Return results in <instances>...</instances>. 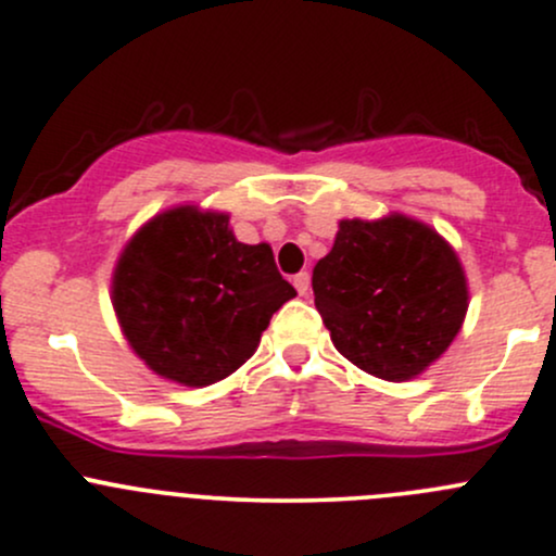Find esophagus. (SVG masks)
Segmentation results:
<instances>
[{
  "instance_id": "obj_1",
  "label": "esophagus",
  "mask_w": 556,
  "mask_h": 556,
  "mask_svg": "<svg viewBox=\"0 0 556 556\" xmlns=\"http://www.w3.org/2000/svg\"><path fill=\"white\" fill-rule=\"evenodd\" d=\"M294 286H296V291H300V294L304 296L309 291V273L304 270V273H296L294 276Z\"/></svg>"
}]
</instances>
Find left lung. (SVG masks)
<instances>
[{"label": "left lung", "mask_w": 556, "mask_h": 556, "mask_svg": "<svg viewBox=\"0 0 556 556\" xmlns=\"http://www.w3.org/2000/svg\"><path fill=\"white\" fill-rule=\"evenodd\" d=\"M333 348L366 374L408 381L451 348L469 307L467 278L443 236L419 219H342L313 270Z\"/></svg>", "instance_id": "1"}]
</instances>
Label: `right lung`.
I'll list each match as a JSON object with an SVG mask.
<instances>
[{
  "mask_svg": "<svg viewBox=\"0 0 556 556\" xmlns=\"http://www.w3.org/2000/svg\"><path fill=\"white\" fill-rule=\"evenodd\" d=\"M113 309L151 371L206 387L254 355L273 313L296 296L267 243H241L223 212L177 206L124 247Z\"/></svg>",
  "mask_w": 556,
  "mask_h": 556,
  "instance_id": "1",
  "label": "right lung"
}]
</instances>
